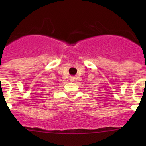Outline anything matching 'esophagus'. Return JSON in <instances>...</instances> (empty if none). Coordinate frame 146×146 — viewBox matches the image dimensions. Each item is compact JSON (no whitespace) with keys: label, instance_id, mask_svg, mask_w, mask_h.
Returning <instances> with one entry per match:
<instances>
[{"label":"esophagus","instance_id":"esophagus-1","mask_svg":"<svg viewBox=\"0 0 146 146\" xmlns=\"http://www.w3.org/2000/svg\"><path fill=\"white\" fill-rule=\"evenodd\" d=\"M69 80H70V81H72V82H73V81H74L75 78H74V77H71L70 78H69Z\"/></svg>","mask_w":146,"mask_h":146}]
</instances>
